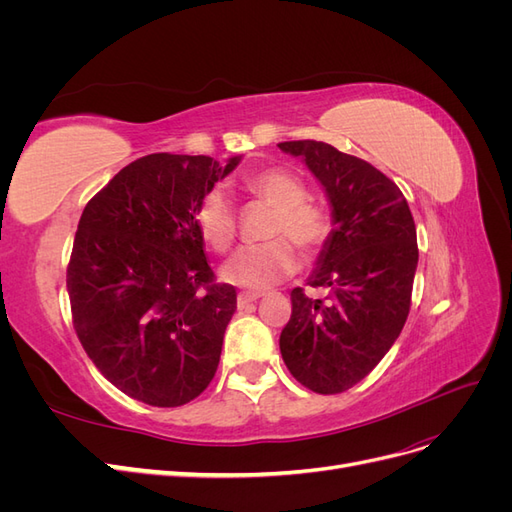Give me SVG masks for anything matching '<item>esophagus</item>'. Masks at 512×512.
<instances>
[{"label": "esophagus", "mask_w": 512, "mask_h": 512, "mask_svg": "<svg viewBox=\"0 0 512 512\" xmlns=\"http://www.w3.org/2000/svg\"><path fill=\"white\" fill-rule=\"evenodd\" d=\"M260 297H262V294H256V292H239L237 307L239 309H247L252 303H256Z\"/></svg>", "instance_id": "34e87169"}]
</instances>
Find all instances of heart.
Instances as JSON below:
<instances>
[{
	"label": "heart",
	"mask_w": 512,
	"mask_h": 512,
	"mask_svg": "<svg viewBox=\"0 0 512 512\" xmlns=\"http://www.w3.org/2000/svg\"><path fill=\"white\" fill-rule=\"evenodd\" d=\"M245 190L275 209L265 245L243 247L232 256L222 280L245 290H265L284 282L299 269V258L288 241L303 254H312L329 235V220L318 207L305 203V183L286 168H267L245 179ZM194 226L211 250L228 252L237 237V213L222 188H211L194 207Z\"/></svg>",
	"instance_id": "heart-1"
}]
</instances>
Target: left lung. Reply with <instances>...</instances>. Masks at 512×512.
Here are the masks:
<instances>
[{
	"instance_id": "obj_1",
	"label": "left lung",
	"mask_w": 512,
	"mask_h": 512,
	"mask_svg": "<svg viewBox=\"0 0 512 512\" xmlns=\"http://www.w3.org/2000/svg\"><path fill=\"white\" fill-rule=\"evenodd\" d=\"M301 158L329 198L333 228L309 286L324 299L290 292L280 335L290 374L320 395L344 393L391 350L404 329L418 265L416 226L397 185L369 162L320 141L277 145Z\"/></svg>"
}]
</instances>
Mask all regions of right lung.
Here are the masks:
<instances>
[{
	"label": "right lung",
	"mask_w": 512,
	"mask_h": 512,
	"mask_svg": "<svg viewBox=\"0 0 512 512\" xmlns=\"http://www.w3.org/2000/svg\"><path fill=\"white\" fill-rule=\"evenodd\" d=\"M239 162L151 153L81 215L66 275L74 329L100 374L143 404H188L218 369L237 292L213 282L194 207Z\"/></svg>",
	"instance_id": "add662e5"
}]
</instances>
